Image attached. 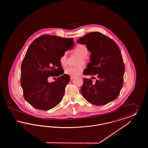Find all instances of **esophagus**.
<instances>
[{"instance_id": "34e87169", "label": "esophagus", "mask_w": 148, "mask_h": 148, "mask_svg": "<svg viewBox=\"0 0 148 148\" xmlns=\"http://www.w3.org/2000/svg\"><path fill=\"white\" fill-rule=\"evenodd\" d=\"M74 77H71V80H73V79H74Z\"/></svg>"}]
</instances>
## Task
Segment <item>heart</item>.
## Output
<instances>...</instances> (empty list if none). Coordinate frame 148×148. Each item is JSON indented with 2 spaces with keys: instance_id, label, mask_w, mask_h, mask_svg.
<instances>
[{
  "instance_id": "b5f03b06",
  "label": "heart",
  "mask_w": 148,
  "mask_h": 148,
  "mask_svg": "<svg viewBox=\"0 0 148 148\" xmlns=\"http://www.w3.org/2000/svg\"><path fill=\"white\" fill-rule=\"evenodd\" d=\"M73 51L80 56V59L79 60V64L85 63V57L88 54V50L86 47L83 44H78ZM60 63L63 66L66 65L67 64V56L66 53H64L59 59ZM83 71V67L82 65L77 66H68L65 68V73L71 77H76L82 73Z\"/></svg>"
}]
</instances>
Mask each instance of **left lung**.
<instances>
[{"mask_svg": "<svg viewBox=\"0 0 148 148\" xmlns=\"http://www.w3.org/2000/svg\"><path fill=\"white\" fill-rule=\"evenodd\" d=\"M77 42L86 45L91 53L90 62L83 74L97 77L94 84L91 79H84L80 90L82 95L95 106L112 101L118 97L124 81L125 66L119 47L99 32L88 33L80 38Z\"/></svg>", "mask_w": 148, "mask_h": 148, "instance_id": "1", "label": "left lung"}]
</instances>
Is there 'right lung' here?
Instances as JSON below:
<instances>
[{"label":"right lung","mask_w":148,"mask_h":148,"mask_svg":"<svg viewBox=\"0 0 148 148\" xmlns=\"http://www.w3.org/2000/svg\"><path fill=\"white\" fill-rule=\"evenodd\" d=\"M73 38L43 35L30 45L21 66V84L24 98L36 109L48 110L60 103L71 77L63 74L59 59L73 48ZM49 83L50 76H58Z\"/></svg>","instance_id":"obj_1"}]
</instances>
